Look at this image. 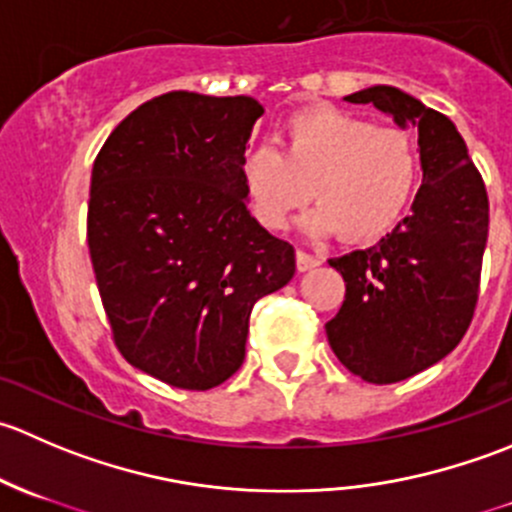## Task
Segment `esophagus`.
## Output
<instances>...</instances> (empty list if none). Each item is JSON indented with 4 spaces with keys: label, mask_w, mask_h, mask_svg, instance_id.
Segmentation results:
<instances>
[{
    "label": "esophagus",
    "mask_w": 512,
    "mask_h": 512,
    "mask_svg": "<svg viewBox=\"0 0 512 512\" xmlns=\"http://www.w3.org/2000/svg\"><path fill=\"white\" fill-rule=\"evenodd\" d=\"M297 270L299 272H307V270H312V267H317L319 262V257H314V255H309V252H304V250H297Z\"/></svg>",
    "instance_id": "esophagus-1"
}]
</instances>
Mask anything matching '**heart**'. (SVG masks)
Segmentation results:
<instances>
[{
    "label": "heart",
    "instance_id": "heart-1",
    "mask_svg": "<svg viewBox=\"0 0 512 512\" xmlns=\"http://www.w3.org/2000/svg\"><path fill=\"white\" fill-rule=\"evenodd\" d=\"M242 190L265 230H282L312 200L314 235L342 232L347 242L389 235L421 183V153L409 131L337 108L294 113L282 128V151L260 143L240 165Z\"/></svg>",
    "mask_w": 512,
    "mask_h": 512
}]
</instances>
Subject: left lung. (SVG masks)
Segmentation results:
<instances>
[{
  "label": "left lung",
  "mask_w": 512,
  "mask_h": 512,
  "mask_svg": "<svg viewBox=\"0 0 512 512\" xmlns=\"http://www.w3.org/2000/svg\"><path fill=\"white\" fill-rule=\"evenodd\" d=\"M344 101L374 103L399 126L418 128L423 183L411 215L374 247L329 260L347 285L342 309L327 322L329 347L369 384H396L451 354L471 327L488 193L443 113L394 86H371Z\"/></svg>",
  "instance_id": "left-lung-1"
}]
</instances>
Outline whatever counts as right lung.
Wrapping results in <instances>:
<instances>
[{
    "instance_id": "1",
    "label": "right lung",
    "mask_w": 512,
    "mask_h": 512,
    "mask_svg": "<svg viewBox=\"0 0 512 512\" xmlns=\"http://www.w3.org/2000/svg\"><path fill=\"white\" fill-rule=\"evenodd\" d=\"M262 113L250 96L170 91L94 160L86 237L113 344L168 386L230 379L255 302L294 275V247L252 218L240 180Z\"/></svg>"
}]
</instances>
